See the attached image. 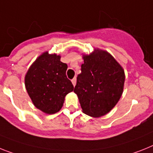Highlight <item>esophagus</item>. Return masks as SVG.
I'll list each match as a JSON object with an SVG mask.
<instances>
[{
	"label": "esophagus",
	"instance_id": "1",
	"mask_svg": "<svg viewBox=\"0 0 153 153\" xmlns=\"http://www.w3.org/2000/svg\"><path fill=\"white\" fill-rule=\"evenodd\" d=\"M71 82H72L73 85L74 86V85H75V84H76V78H74V79L71 80Z\"/></svg>",
	"mask_w": 153,
	"mask_h": 153
}]
</instances>
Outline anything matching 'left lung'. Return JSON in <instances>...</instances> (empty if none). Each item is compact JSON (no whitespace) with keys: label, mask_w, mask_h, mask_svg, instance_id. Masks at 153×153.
Returning a JSON list of instances; mask_svg holds the SVG:
<instances>
[{"label":"left lung","mask_w":153,"mask_h":153,"mask_svg":"<svg viewBox=\"0 0 153 153\" xmlns=\"http://www.w3.org/2000/svg\"><path fill=\"white\" fill-rule=\"evenodd\" d=\"M82 58L84 64L74 92L84 114L100 117L108 114L122 96L124 70L110 53L101 49L95 48Z\"/></svg>","instance_id":"left-lung-1"}]
</instances>
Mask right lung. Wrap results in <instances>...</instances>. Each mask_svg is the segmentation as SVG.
<instances>
[{
    "label": "right lung",
    "mask_w": 153,
    "mask_h": 153,
    "mask_svg": "<svg viewBox=\"0 0 153 153\" xmlns=\"http://www.w3.org/2000/svg\"><path fill=\"white\" fill-rule=\"evenodd\" d=\"M68 65L61 61V55L45 51L27 71L25 85L33 105L47 114L59 112L65 96L74 90L66 76Z\"/></svg>",
    "instance_id": "1"
}]
</instances>
